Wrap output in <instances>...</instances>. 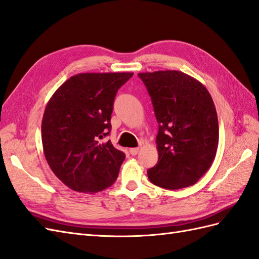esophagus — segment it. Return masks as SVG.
<instances>
[{"label":"esophagus","instance_id":"obj_1","mask_svg":"<svg viewBox=\"0 0 259 259\" xmlns=\"http://www.w3.org/2000/svg\"><path fill=\"white\" fill-rule=\"evenodd\" d=\"M139 150H140L139 148H131V149L129 150V152H130L131 155H136V154H138Z\"/></svg>","mask_w":259,"mask_h":259}]
</instances>
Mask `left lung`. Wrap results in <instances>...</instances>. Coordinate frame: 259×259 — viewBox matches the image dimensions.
Instances as JSON below:
<instances>
[{
	"label": "left lung",
	"instance_id": "8db88e82",
	"mask_svg": "<svg viewBox=\"0 0 259 259\" xmlns=\"http://www.w3.org/2000/svg\"><path fill=\"white\" fill-rule=\"evenodd\" d=\"M153 104L158 161L148 170L152 184L165 189L195 185L214 161L219 122L205 86L182 71L139 73Z\"/></svg>",
	"mask_w": 259,
	"mask_h": 259
}]
</instances>
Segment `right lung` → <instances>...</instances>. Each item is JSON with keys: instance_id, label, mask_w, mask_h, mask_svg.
<instances>
[{"instance_id": "right-lung-1", "label": "right lung", "mask_w": 259, "mask_h": 259, "mask_svg": "<svg viewBox=\"0 0 259 259\" xmlns=\"http://www.w3.org/2000/svg\"><path fill=\"white\" fill-rule=\"evenodd\" d=\"M132 72L78 73L51 96L46 106L41 139L44 154L54 174L70 189L95 194L118 177L124 153L110 140L115 96Z\"/></svg>"}]
</instances>
